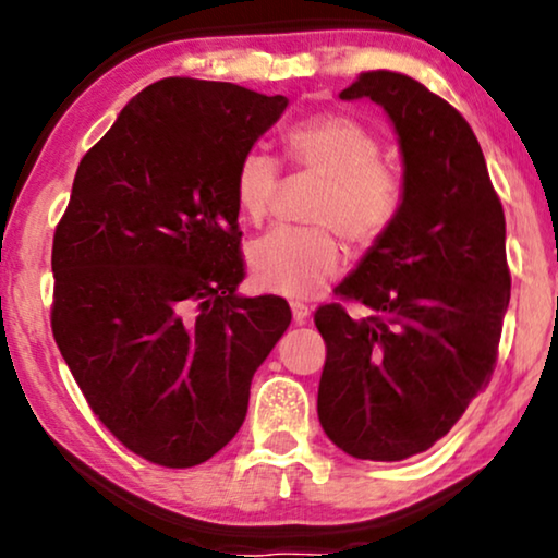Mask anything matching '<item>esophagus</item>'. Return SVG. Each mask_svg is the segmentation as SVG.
Listing matches in <instances>:
<instances>
[{"mask_svg":"<svg viewBox=\"0 0 558 558\" xmlns=\"http://www.w3.org/2000/svg\"><path fill=\"white\" fill-rule=\"evenodd\" d=\"M292 315H294L296 325H304V323H307V317H310V307H307V304H302V302H292Z\"/></svg>","mask_w":558,"mask_h":558,"instance_id":"1","label":"esophagus"}]
</instances>
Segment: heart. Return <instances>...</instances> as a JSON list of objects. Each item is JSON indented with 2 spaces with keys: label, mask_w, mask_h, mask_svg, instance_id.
Masks as SVG:
<instances>
[{
  "label": "heart",
  "mask_w": 558,
  "mask_h": 558,
  "mask_svg": "<svg viewBox=\"0 0 558 558\" xmlns=\"http://www.w3.org/2000/svg\"><path fill=\"white\" fill-rule=\"evenodd\" d=\"M287 157L325 178L315 213L353 243H371L391 226L401 203V182L378 162V136L361 121L323 113L304 119L284 134ZM279 185V165L264 151H248L235 170V203L243 218L262 223ZM254 281L266 292L307 300L323 292L342 266V248L330 228L279 226L248 251Z\"/></svg>",
  "instance_id": "heart-1"
}]
</instances>
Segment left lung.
<instances>
[{
    "mask_svg": "<svg viewBox=\"0 0 558 558\" xmlns=\"http://www.w3.org/2000/svg\"><path fill=\"white\" fill-rule=\"evenodd\" d=\"M340 98L386 111L403 182L391 226L338 287L371 315L315 312L317 416L350 457L399 462L445 437L493 376L510 302L506 216L477 136L445 98L391 71L363 73Z\"/></svg>",
    "mask_w": 558,
    "mask_h": 558,
    "instance_id": "8db88e82",
    "label": "left lung"
}]
</instances>
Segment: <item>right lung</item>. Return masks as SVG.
I'll use <instances>...</instances> for the list:
<instances>
[{
    "instance_id": "obj_1",
    "label": "right lung",
    "mask_w": 558,
    "mask_h": 558,
    "mask_svg": "<svg viewBox=\"0 0 558 558\" xmlns=\"http://www.w3.org/2000/svg\"><path fill=\"white\" fill-rule=\"evenodd\" d=\"M287 96L165 78L81 159L52 239V335L126 449L195 468L241 429L251 378L292 323L243 296L235 170Z\"/></svg>"
}]
</instances>
